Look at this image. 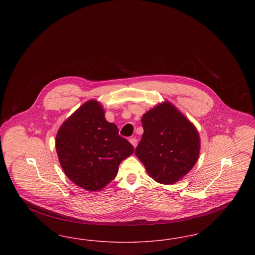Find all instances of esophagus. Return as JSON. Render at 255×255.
Masks as SVG:
<instances>
[{
	"label": "esophagus",
	"instance_id": "1",
	"mask_svg": "<svg viewBox=\"0 0 255 255\" xmlns=\"http://www.w3.org/2000/svg\"><path fill=\"white\" fill-rule=\"evenodd\" d=\"M129 141L131 142V144H132L134 148H135L136 145H137V139H136L135 137H132V138H130V139H129Z\"/></svg>",
	"mask_w": 255,
	"mask_h": 255
}]
</instances>
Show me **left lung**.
<instances>
[{
    "instance_id": "obj_1",
    "label": "left lung",
    "mask_w": 255,
    "mask_h": 255,
    "mask_svg": "<svg viewBox=\"0 0 255 255\" xmlns=\"http://www.w3.org/2000/svg\"><path fill=\"white\" fill-rule=\"evenodd\" d=\"M144 132L134 154L148 175L162 184L179 182L194 167L201 139L194 124L164 101L142 116Z\"/></svg>"
}]
</instances>
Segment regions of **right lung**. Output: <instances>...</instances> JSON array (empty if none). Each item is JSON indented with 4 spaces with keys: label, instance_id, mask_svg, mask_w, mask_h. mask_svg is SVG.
I'll return each mask as SVG.
<instances>
[{
    "label": "right lung",
    "instance_id": "add662e5",
    "mask_svg": "<svg viewBox=\"0 0 255 255\" xmlns=\"http://www.w3.org/2000/svg\"><path fill=\"white\" fill-rule=\"evenodd\" d=\"M61 167L77 186L98 191L113 181L133 147L119 134L118 126L105 119L95 99L81 105L61 125L55 140Z\"/></svg>",
    "mask_w": 255,
    "mask_h": 255
}]
</instances>
